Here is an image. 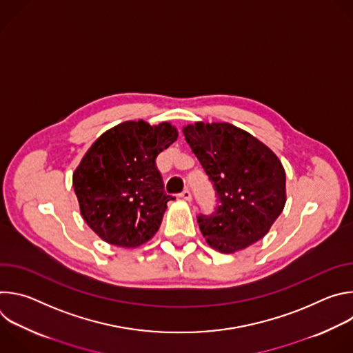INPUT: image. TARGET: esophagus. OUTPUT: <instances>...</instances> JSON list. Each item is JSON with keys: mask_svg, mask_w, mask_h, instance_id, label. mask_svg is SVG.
<instances>
[{"mask_svg": "<svg viewBox=\"0 0 353 353\" xmlns=\"http://www.w3.org/2000/svg\"><path fill=\"white\" fill-rule=\"evenodd\" d=\"M180 196H181L183 199H185V201H191V192H190V190H188V188L183 190V192L180 194Z\"/></svg>", "mask_w": 353, "mask_h": 353, "instance_id": "1", "label": "esophagus"}]
</instances>
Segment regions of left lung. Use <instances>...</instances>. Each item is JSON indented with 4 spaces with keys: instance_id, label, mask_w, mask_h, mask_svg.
Instances as JSON below:
<instances>
[{
    "instance_id": "obj_1",
    "label": "left lung",
    "mask_w": 353,
    "mask_h": 353,
    "mask_svg": "<svg viewBox=\"0 0 353 353\" xmlns=\"http://www.w3.org/2000/svg\"><path fill=\"white\" fill-rule=\"evenodd\" d=\"M183 134L218 196L215 212L198 216L207 243L233 254L261 240L286 203V174L278 157L229 123L198 121Z\"/></svg>"
}]
</instances>
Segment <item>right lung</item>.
Here are the masks:
<instances>
[{
  "label": "right lung",
  "mask_w": 353,
  "mask_h": 353,
  "mask_svg": "<svg viewBox=\"0 0 353 353\" xmlns=\"http://www.w3.org/2000/svg\"><path fill=\"white\" fill-rule=\"evenodd\" d=\"M177 137L166 121H124L86 150L72 185L83 221L100 239L135 248L155 236L172 199L155 161Z\"/></svg>",
  "instance_id": "obj_1"
}]
</instances>
